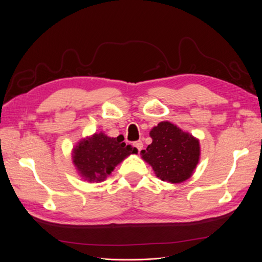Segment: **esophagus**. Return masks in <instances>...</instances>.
<instances>
[{
	"mask_svg": "<svg viewBox=\"0 0 262 262\" xmlns=\"http://www.w3.org/2000/svg\"><path fill=\"white\" fill-rule=\"evenodd\" d=\"M133 146L136 147L139 152H141V149L143 148V143H142V141H137V142H134L133 143Z\"/></svg>",
	"mask_w": 262,
	"mask_h": 262,
	"instance_id": "obj_1",
	"label": "esophagus"
}]
</instances>
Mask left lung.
Masks as SVG:
<instances>
[{
    "label": "left lung",
    "mask_w": 262,
    "mask_h": 262,
    "mask_svg": "<svg viewBox=\"0 0 262 262\" xmlns=\"http://www.w3.org/2000/svg\"><path fill=\"white\" fill-rule=\"evenodd\" d=\"M152 138L141 156L152 166L157 178L170 184H180L192 176L200 161V142L176 124L162 121L149 131Z\"/></svg>",
    "instance_id": "1"
}]
</instances>
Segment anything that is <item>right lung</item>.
Listing matches in <instances>:
<instances>
[{
	"label": "right lung",
	"mask_w": 262,
	"mask_h": 262,
	"mask_svg": "<svg viewBox=\"0 0 262 262\" xmlns=\"http://www.w3.org/2000/svg\"><path fill=\"white\" fill-rule=\"evenodd\" d=\"M124 138H110L104 132L86 137L72 149V161L78 175L87 182L104 181L125 157L138 149L125 145Z\"/></svg>",
	"instance_id": "add662e5"
}]
</instances>
